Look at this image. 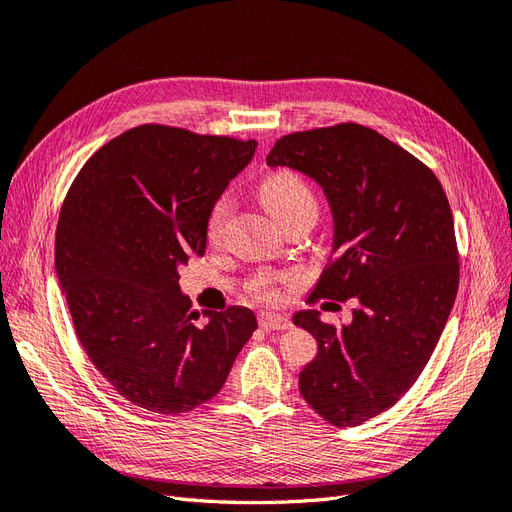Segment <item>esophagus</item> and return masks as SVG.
Listing matches in <instances>:
<instances>
[{"instance_id": "34e87169", "label": "esophagus", "mask_w": 512, "mask_h": 512, "mask_svg": "<svg viewBox=\"0 0 512 512\" xmlns=\"http://www.w3.org/2000/svg\"><path fill=\"white\" fill-rule=\"evenodd\" d=\"M258 324H260V329L267 331V333H271V331H286V329L292 327V322L288 318L273 316V314H262L258 318Z\"/></svg>"}]
</instances>
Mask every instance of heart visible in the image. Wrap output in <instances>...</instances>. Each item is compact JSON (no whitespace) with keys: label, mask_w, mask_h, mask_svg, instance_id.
<instances>
[{"label":"heart","mask_w":512,"mask_h":512,"mask_svg":"<svg viewBox=\"0 0 512 512\" xmlns=\"http://www.w3.org/2000/svg\"><path fill=\"white\" fill-rule=\"evenodd\" d=\"M258 198L262 207H265L280 224H286L288 220L299 218V215L305 213H318V200L314 190L309 188V183L299 173H294V170L284 168L267 175L258 183ZM228 211V198H220L218 203L213 205L207 224V235L211 241L220 239ZM277 282H282V277H260V280H256L250 286L252 297L265 303H275L280 299V292L275 288Z\"/></svg>","instance_id":"obj_1"}]
</instances>
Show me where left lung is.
<instances>
[{"instance_id":"obj_1","label":"left lung","mask_w":512,"mask_h":512,"mask_svg":"<svg viewBox=\"0 0 512 512\" xmlns=\"http://www.w3.org/2000/svg\"><path fill=\"white\" fill-rule=\"evenodd\" d=\"M269 166H290L327 194L335 245L309 303L352 322H320L305 309L292 322L316 337L299 374L303 399L324 421L354 427L395 406L421 376L459 288L455 224L442 183L404 147L361 123L282 136Z\"/></svg>"}]
</instances>
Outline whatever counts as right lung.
<instances>
[{
    "instance_id": "obj_1",
    "label": "right lung",
    "mask_w": 512,
    "mask_h": 512,
    "mask_svg": "<svg viewBox=\"0 0 512 512\" xmlns=\"http://www.w3.org/2000/svg\"><path fill=\"white\" fill-rule=\"evenodd\" d=\"M254 151L256 141L145 123L100 147L64 198L55 269L76 337L138 408L203 406L258 327L250 309L200 314L179 292V269L205 254L215 200Z\"/></svg>"
}]
</instances>
